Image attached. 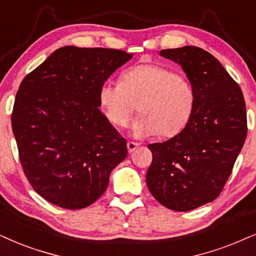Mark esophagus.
<instances>
[{"label": "esophagus", "instance_id": "obj_1", "mask_svg": "<svg viewBox=\"0 0 256 256\" xmlns=\"http://www.w3.org/2000/svg\"><path fill=\"white\" fill-rule=\"evenodd\" d=\"M138 143H134V142H128V152H134L136 148H138Z\"/></svg>", "mask_w": 256, "mask_h": 256}]
</instances>
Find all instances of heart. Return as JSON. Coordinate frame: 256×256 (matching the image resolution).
<instances>
[{
	"instance_id": "b5f03b06",
	"label": "heart",
	"mask_w": 256,
	"mask_h": 256,
	"mask_svg": "<svg viewBox=\"0 0 256 256\" xmlns=\"http://www.w3.org/2000/svg\"><path fill=\"white\" fill-rule=\"evenodd\" d=\"M99 102L108 122L122 128L138 105L140 117L132 124L138 137L156 134L172 137L190 119L195 93L184 76L160 64H140L126 70L120 82H105Z\"/></svg>"
}]
</instances>
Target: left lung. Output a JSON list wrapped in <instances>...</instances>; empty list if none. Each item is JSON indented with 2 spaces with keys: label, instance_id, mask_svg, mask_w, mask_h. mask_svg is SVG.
Returning a JSON list of instances; mask_svg holds the SVG:
<instances>
[{
  "label": "left lung",
  "instance_id": "left-lung-1",
  "mask_svg": "<svg viewBox=\"0 0 256 256\" xmlns=\"http://www.w3.org/2000/svg\"><path fill=\"white\" fill-rule=\"evenodd\" d=\"M160 54L182 67L195 104L178 134L148 145L146 184L160 204L189 212L214 200L230 176L247 137L246 104L240 86L206 50L184 46Z\"/></svg>",
  "mask_w": 256,
  "mask_h": 256
}]
</instances>
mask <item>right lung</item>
Returning a JSON list of instances; mask_svg holds the SVG:
<instances>
[{
	"mask_svg": "<svg viewBox=\"0 0 256 256\" xmlns=\"http://www.w3.org/2000/svg\"><path fill=\"white\" fill-rule=\"evenodd\" d=\"M134 54L108 48L61 47L24 76L12 128L30 186L64 209L94 203L128 154L99 110V90Z\"/></svg>",
	"mask_w": 256,
	"mask_h": 256,
	"instance_id": "obj_1",
	"label": "right lung"
}]
</instances>
